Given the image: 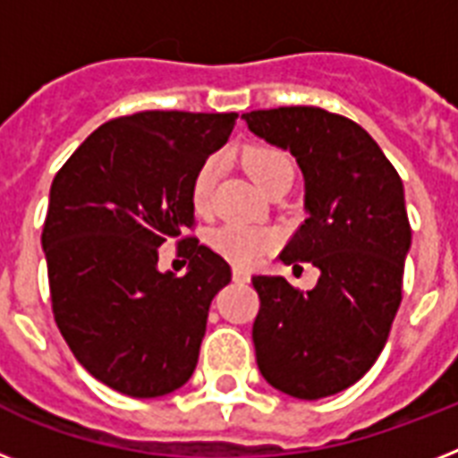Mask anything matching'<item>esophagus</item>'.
Masks as SVG:
<instances>
[{
  "label": "esophagus",
  "instance_id": "esophagus-1",
  "mask_svg": "<svg viewBox=\"0 0 458 458\" xmlns=\"http://www.w3.org/2000/svg\"><path fill=\"white\" fill-rule=\"evenodd\" d=\"M233 280H235V283H247V280H250V273L244 271V268H235V271H233Z\"/></svg>",
  "mask_w": 458,
  "mask_h": 458
}]
</instances>
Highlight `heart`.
Masks as SVG:
<instances>
[{"label": "heart", "mask_w": 458, "mask_h": 458, "mask_svg": "<svg viewBox=\"0 0 458 458\" xmlns=\"http://www.w3.org/2000/svg\"><path fill=\"white\" fill-rule=\"evenodd\" d=\"M244 171L250 173V178L257 182L261 190L276 182L283 175H293V161L287 158L280 149L273 147H250L242 154ZM216 175H218V164L216 158H208L199 165V171L194 173L192 180V204L197 211H204L208 207L211 192H214ZM276 235L271 230L261 228H244V225H225L218 228L211 235V247H214L223 259H228L230 264L250 268L264 257L266 251L273 250Z\"/></svg>", "instance_id": "obj_1"}]
</instances>
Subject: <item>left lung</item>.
Masks as SVG:
<instances>
[{"mask_svg": "<svg viewBox=\"0 0 458 458\" xmlns=\"http://www.w3.org/2000/svg\"><path fill=\"white\" fill-rule=\"evenodd\" d=\"M242 118L297 158L306 221L280 259L320 271L309 293L283 276L251 278L261 300L251 327L259 370L290 397H330L376 363L397 316L411 247L404 185L376 140L349 118L318 106Z\"/></svg>", "mask_w": 458, "mask_h": 458, "instance_id": "8db88e82", "label": "left lung"}]
</instances>
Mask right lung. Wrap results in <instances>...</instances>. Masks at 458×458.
<instances>
[{
	"label": "right lung",
	"mask_w": 458,
	"mask_h": 458,
	"mask_svg": "<svg viewBox=\"0 0 458 458\" xmlns=\"http://www.w3.org/2000/svg\"><path fill=\"white\" fill-rule=\"evenodd\" d=\"M237 114L140 111L99 125L49 190L42 250L54 320L89 376L152 399L190 380L208 306L230 266L185 233L192 180L228 142ZM179 242L182 279L157 271V247Z\"/></svg>",
	"instance_id": "add662e5"
}]
</instances>
